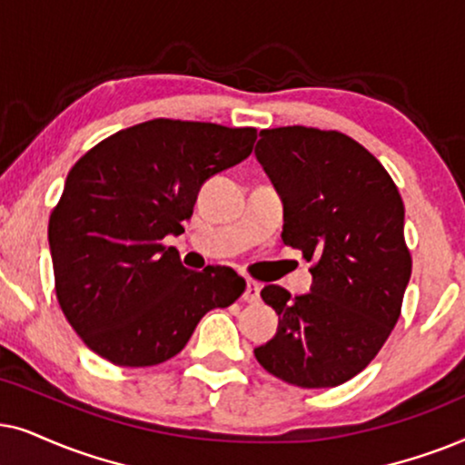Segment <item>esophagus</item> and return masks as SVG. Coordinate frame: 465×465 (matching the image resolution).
I'll return each mask as SVG.
<instances>
[{"mask_svg":"<svg viewBox=\"0 0 465 465\" xmlns=\"http://www.w3.org/2000/svg\"><path fill=\"white\" fill-rule=\"evenodd\" d=\"M259 293H262V287L255 281H249L246 282V291H244V302H249V304H255L259 302Z\"/></svg>","mask_w":465,"mask_h":465,"instance_id":"1","label":"esophagus"}]
</instances>
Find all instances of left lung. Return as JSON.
<instances>
[{"label":"left lung","instance_id":"8db88e82","mask_svg":"<svg viewBox=\"0 0 465 465\" xmlns=\"http://www.w3.org/2000/svg\"><path fill=\"white\" fill-rule=\"evenodd\" d=\"M255 154L281 193L282 242L314 263L311 293L262 289L278 330L255 357L289 385H342L372 361L400 319L412 270L404 202L381 161L340 132L263 129Z\"/></svg>","mask_w":465,"mask_h":465}]
</instances>
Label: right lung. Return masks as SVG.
Segmentation results:
<instances>
[{
	"instance_id": "obj_1",
	"label": "right lung",
	"mask_w": 465,
	"mask_h": 465,
	"mask_svg": "<svg viewBox=\"0 0 465 465\" xmlns=\"http://www.w3.org/2000/svg\"><path fill=\"white\" fill-rule=\"evenodd\" d=\"M252 127L154 119L102 140L76 161L48 221L65 319L114 366L168 361L200 319L244 293L232 268L187 270L165 236L184 232L200 187L249 157Z\"/></svg>"
}]
</instances>
